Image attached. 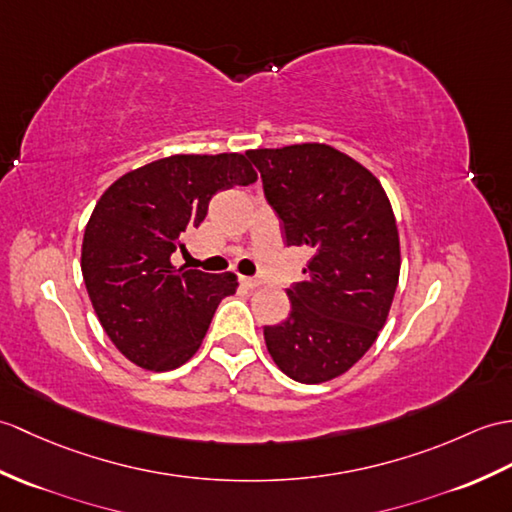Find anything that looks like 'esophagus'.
I'll return each mask as SVG.
<instances>
[{"mask_svg": "<svg viewBox=\"0 0 512 512\" xmlns=\"http://www.w3.org/2000/svg\"><path fill=\"white\" fill-rule=\"evenodd\" d=\"M240 283L244 285V288L253 290V288H257V285H259L261 281H259V279H255V277H240Z\"/></svg>", "mask_w": 512, "mask_h": 512, "instance_id": "obj_1", "label": "esophagus"}]
</instances>
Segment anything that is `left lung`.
<instances>
[{"instance_id":"obj_1","label":"left lung","mask_w":512,"mask_h":512,"mask_svg":"<svg viewBox=\"0 0 512 512\" xmlns=\"http://www.w3.org/2000/svg\"><path fill=\"white\" fill-rule=\"evenodd\" d=\"M285 244L310 248L290 316L266 325L272 360L301 384L329 382L373 347L397 290L399 233L384 187L325 144L248 150Z\"/></svg>"}]
</instances>
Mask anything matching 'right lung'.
<instances>
[{
  "label": "right lung",
  "instance_id": "obj_1",
  "mask_svg": "<svg viewBox=\"0 0 512 512\" xmlns=\"http://www.w3.org/2000/svg\"><path fill=\"white\" fill-rule=\"evenodd\" d=\"M244 154H174L124 174L95 205L82 240V279L106 336L130 362L172 371L198 351L237 279L172 266L211 198L251 185Z\"/></svg>",
  "mask_w": 512,
  "mask_h": 512
}]
</instances>
